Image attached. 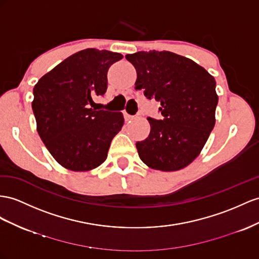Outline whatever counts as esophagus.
Segmentation results:
<instances>
[{"label": "esophagus", "mask_w": 259, "mask_h": 259, "mask_svg": "<svg viewBox=\"0 0 259 259\" xmlns=\"http://www.w3.org/2000/svg\"><path fill=\"white\" fill-rule=\"evenodd\" d=\"M123 117H124V120L128 121V120H131V119H134V116L129 115L127 111H123Z\"/></svg>", "instance_id": "esophagus-1"}]
</instances>
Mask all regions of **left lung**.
Returning <instances> with one entry per match:
<instances>
[{"label": "left lung", "mask_w": 259, "mask_h": 259, "mask_svg": "<svg viewBox=\"0 0 259 259\" xmlns=\"http://www.w3.org/2000/svg\"><path fill=\"white\" fill-rule=\"evenodd\" d=\"M125 59L137 70L136 90L161 103L163 119L148 117L149 137L136 143L149 167H186L200 153L215 123V79L193 60L169 51H139Z\"/></svg>", "instance_id": "1"}]
</instances>
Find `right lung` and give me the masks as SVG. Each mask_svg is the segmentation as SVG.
Returning <instances> with one entry per match:
<instances>
[{
	"label": "right lung",
	"mask_w": 259,
	"mask_h": 259,
	"mask_svg": "<svg viewBox=\"0 0 259 259\" xmlns=\"http://www.w3.org/2000/svg\"><path fill=\"white\" fill-rule=\"evenodd\" d=\"M122 55L89 48L66 58L34 88L31 107L37 131L46 148L63 167L83 171L106 158L114 137L121 130L120 111L90 108L93 96L107 90V72Z\"/></svg>",
	"instance_id": "1"
}]
</instances>
